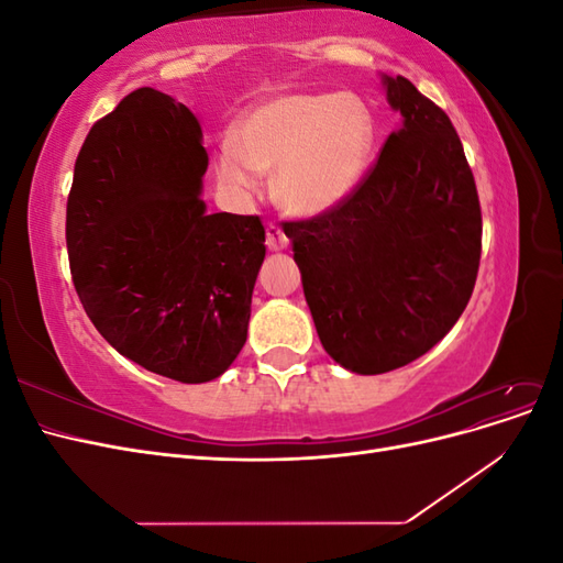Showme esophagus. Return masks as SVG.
Segmentation results:
<instances>
[{
	"mask_svg": "<svg viewBox=\"0 0 563 563\" xmlns=\"http://www.w3.org/2000/svg\"><path fill=\"white\" fill-rule=\"evenodd\" d=\"M265 234H267V249H269V251H282V249L288 246V234L284 232L282 225L267 223Z\"/></svg>",
	"mask_w": 563,
	"mask_h": 563,
	"instance_id": "esophagus-1",
	"label": "esophagus"
}]
</instances>
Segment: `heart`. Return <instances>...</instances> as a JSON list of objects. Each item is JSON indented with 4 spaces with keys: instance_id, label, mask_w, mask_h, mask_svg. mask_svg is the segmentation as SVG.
<instances>
[{
    "instance_id": "b5f03b06",
    "label": "heart",
    "mask_w": 563,
    "mask_h": 563,
    "mask_svg": "<svg viewBox=\"0 0 563 563\" xmlns=\"http://www.w3.org/2000/svg\"><path fill=\"white\" fill-rule=\"evenodd\" d=\"M373 117L354 93H288L258 106L240 126V143H220L218 172L232 190L255 192L277 172V195L300 216L343 201L366 172Z\"/></svg>"
}]
</instances>
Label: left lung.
<instances>
[{
    "label": "left lung",
    "mask_w": 563,
    "mask_h": 563,
    "mask_svg": "<svg viewBox=\"0 0 563 563\" xmlns=\"http://www.w3.org/2000/svg\"><path fill=\"white\" fill-rule=\"evenodd\" d=\"M404 126L333 209L284 220L323 350L376 376L444 338L474 291L482 207L449 114L406 77H385Z\"/></svg>",
    "instance_id": "8db88e82"
}]
</instances>
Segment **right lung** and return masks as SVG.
Returning <instances> with one entry per match:
<instances>
[{"label": "right lung", "mask_w": 563, "mask_h": 563, "mask_svg": "<svg viewBox=\"0 0 563 563\" xmlns=\"http://www.w3.org/2000/svg\"><path fill=\"white\" fill-rule=\"evenodd\" d=\"M207 166L197 117L143 87L91 126L67 195L84 312L119 354L180 383L213 380L242 352L265 258L261 216L207 213Z\"/></svg>", "instance_id": "obj_1"}]
</instances>
